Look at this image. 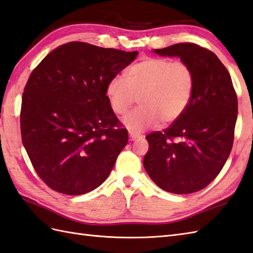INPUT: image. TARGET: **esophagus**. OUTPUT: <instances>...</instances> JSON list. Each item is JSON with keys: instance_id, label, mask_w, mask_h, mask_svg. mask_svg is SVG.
Here are the masks:
<instances>
[{"instance_id": "34e87169", "label": "esophagus", "mask_w": 253, "mask_h": 253, "mask_svg": "<svg viewBox=\"0 0 253 253\" xmlns=\"http://www.w3.org/2000/svg\"><path fill=\"white\" fill-rule=\"evenodd\" d=\"M142 138V136H141L140 133H137V132H133L131 130H129V139H130L131 141L132 140H138V139H141Z\"/></svg>"}]
</instances>
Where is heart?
Here are the masks:
<instances>
[{
    "mask_svg": "<svg viewBox=\"0 0 253 253\" xmlns=\"http://www.w3.org/2000/svg\"><path fill=\"white\" fill-rule=\"evenodd\" d=\"M194 83V72L187 63L149 57L132 64L125 80H111L105 93L111 110L119 115L127 112L139 97L140 107L123 120L129 130L139 132L162 121L180 119L191 102Z\"/></svg>",
    "mask_w": 253,
    "mask_h": 253,
    "instance_id": "1",
    "label": "heart"
}]
</instances>
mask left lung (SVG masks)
Wrapping results in <instances>:
<instances>
[{
	"label": "left lung",
	"mask_w": 253,
	"mask_h": 253,
	"mask_svg": "<svg viewBox=\"0 0 253 253\" xmlns=\"http://www.w3.org/2000/svg\"><path fill=\"white\" fill-rule=\"evenodd\" d=\"M154 52L180 57L193 70L195 83L183 115L163 131L145 137L149 151L143 165L164 191L191 194L216 178L231 153L237 95L224 64L205 47L179 43Z\"/></svg>",
	"instance_id": "left-lung-1"
}]
</instances>
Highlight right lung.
<instances>
[{
  "label": "right lung",
  "instance_id": "add662e5",
  "mask_svg": "<svg viewBox=\"0 0 253 253\" xmlns=\"http://www.w3.org/2000/svg\"><path fill=\"white\" fill-rule=\"evenodd\" d=\"M137 55L70 42L50 51L29 76L20 111L22 143L51 190L82 195L109 177L128 133L105 89Z\"/></svg>",
  "mask_w": 253,
  "mask_h": 253
}]
</instances>
